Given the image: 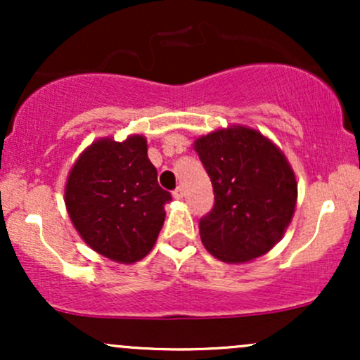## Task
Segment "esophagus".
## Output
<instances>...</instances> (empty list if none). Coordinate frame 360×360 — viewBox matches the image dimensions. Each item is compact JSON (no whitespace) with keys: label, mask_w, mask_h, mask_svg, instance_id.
I'll use <instances>...</instances> for the list:
<instances>
[{"label":"esophagus","mask_w":360,"mask_h":360,"mask_svg":"<svg viewBox=\"0 0 360 360\" xmlns=\"http://www.w3.org/2000/svg\"><path fill=\"white\" fill-rule=\"evenodd\" d=\"M172 196L176 198V200H183V196H184V189L181 188H177V189H174V191H172Z\"/></svg>","instance_id":"obj_1"}]
</instances>
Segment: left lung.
I'll use <instances>...</instances> for the list:
<instances>
[{
	"mask_svg": "<svg viewBox=\"0 0 360 360\" xmlns=\"http://www.w3.org/2000/svg\"><path fill=\"white\" fill-rule=\"evenodd\" d=\"M212 179L214 206L200 220L206 250L226 264L267 254L292 220L298 183L286 155L266 135L230 125L194 140Z\"/></svg>",
	"mask_w": 360,
	"mask_h": 360,
	"instance_id": "obj_1",
	"label": "left lung"
}]
</instances>
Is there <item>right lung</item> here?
<instances>
[{
  "mask_svg": "<svg viewBox=\"0 0 360 360\" xmlns=\"http://www.w3.org/2000/svg\"><path fill=\"white\" fill-rule=\"evenodd\" d=\"M64 201L74 229L103 257L120 264L143 259L155 245L171 194L157 183L147 139L94 140L65 181Z\"/></svg>",
  "mask_w": 360,
  "mask_h": 360,
  "instance_id": "add662e5",
  "label": "right lung"
}]
</instances>
